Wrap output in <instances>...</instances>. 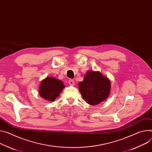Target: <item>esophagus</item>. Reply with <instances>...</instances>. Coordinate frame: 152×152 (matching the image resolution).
Instances as JSON below:
<instances>
[{
	"mask_svg": "<svg viewBox=\"0 0 152 152\" xmlns=\"http://www.w3.org/2000/svg\"><path fill=\"white\" fill-rule=\"evenodd\" d=\"M68 84H70V86H75V81H74V80H73V79H70L68 80Z\"/></svg>",
	"mask_w": 152,
	"mask_h": 152,
	"instance_id": "1",
	"label": "esophagus"
}]
</instances>
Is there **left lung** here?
<instances>
[{
    "mask_svg": "<svg viewBox=\"0 0 152 152\" xmlns=\"http://www.w3.org/2000/svg\"><path fill=\"white\" fill-rule=\"evenodd\" d=\"M78 87L86 102L95 105L108 98L111 91V82L101 72L88 70L84 80L78 84Z\"/></svg>",
    "mask_w": 152,
    "mask_h": 152,
    "instance_id": "8db88e82",
    "label": "left lung"
}]
</instances>
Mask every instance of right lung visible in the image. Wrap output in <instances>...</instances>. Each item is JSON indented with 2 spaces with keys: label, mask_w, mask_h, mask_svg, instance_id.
Wrapping results in <instances>:
<instances>
[{
  "label": "right lung",
  "mask_w": 152,
  "mask_h": 152,
  "mask_svg": "<svg viewBox=\"0 0 152 152\" xmlns=\"http://www.w3.org/2000/svg\"><path fill=\"white\" fill-rule=\"evenodd\" d=\"M65 88L62 81L51 76H47L41 81L39 93L41 98L50 102H53L60 95Z\"/></svg>",
  "instance_id": "add662e5"
}]
</instances>
